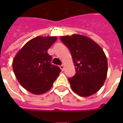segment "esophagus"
I'll use <instances>...</instances> for the list:
<instances>
[{"instance_id":"obj_1","label":"esophagus","mask_w":123,"mask_h":123,"mask_svg":"<svg viewBox=\"0 0 123 123\" xmlns=\"http://www.w3.org/2000/svg\"><path fill=\"white\" fill-rule=\"evenodd\" d=\"M59 67H60V68H61V70H64V65H62V66H60Z\"/></svg>"}]
</instances>
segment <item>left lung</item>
Listing matches in <instances>:
<instances>
[{
	"label": "left lung",
	"mask_w": 123,
	"mask_h": 123,
	"mask_svg": "<svg viewBox=\"0 0 123 123\" xmlns=\"http://www.w3.org/2000/svg\"><path fill=\"white\" fill-rule=\"evenodd\" d=\"M61 41L70 51L76 73L68 79L72 90L81 97L98 92L106 79L107 60L100 46L86 36H62Z\"/></svg>",
	"instance_id": "8db88e82"
}]
</instances>
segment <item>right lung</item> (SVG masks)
Returning a JSON list of instances; mask_svg holds the SVG:
<instances>
[{"label":"right lung","instance_id":"1","mask_svg":"<svg viewBox=\"0 0 123 123\" xmlns=\"http://www.w3.org/2000/svg\"><path fill=\"white\" fill-rule=\"evenodd\" d=\"M56 37L38 36L29 40L13 60V70L22 87L34 94H42L53 86L61 69L50 63L47 50Z\"/></svg>","mask_w":123,"mask_h":123}]
</instances>
